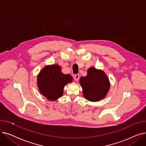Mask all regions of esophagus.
Returning <instances> with one entry per match:
<instances>
[{"label": "esophagus", "mask_w": 146, "mask_h": 146, "mask_svg": "<svg viewBox=\"0 0 146 146\" xmlns=\"http://www.w3.org/2000/svg\"><path fill=\"white\" fill-rule=\"evenodd\" d=\"M79 78H80V76H79V74H75V75H74V80H75L76 82H77V81L79 80Z\"/></svg>", "instance_id": "1"}]
</instances>
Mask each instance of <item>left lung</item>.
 Masks as SVG:
<instances>
[{
    "mask_svg": "<svg viewBox=\"0 0 146 146\" xmlns=\"http://www.w3.org/2000/svg\"><path fill=\"white\" fill-rule=\"evenodd\" d=\"M79 83L83 95L87 100L97 102L104 99L110 88V82L107 75L102 70L91 67L85 77L80 78Z\"/></svg>",
    "mask_w": 146,
    "mask_h": 146,
    "instance_id": "obj_1",
    "label": "left lung"
}]
</instances>
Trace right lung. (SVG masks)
<instances>
[{"instance_id":"1","label":"right lung","mask_w":146,"mask_h":146,"mask_svg":"<svg viewBox=\"0 0 146 146\" xmlns=\"http://www.w3.org/2000/svg\"><path fill=\"white\" fill-rule=\"evenodd\" d=\"M57 64L45 66L37 76V85L40 92L48 100L56 101L63 94L64 86L73 81L72 76L61 72Z\"/></svg>"}]
</instances>
